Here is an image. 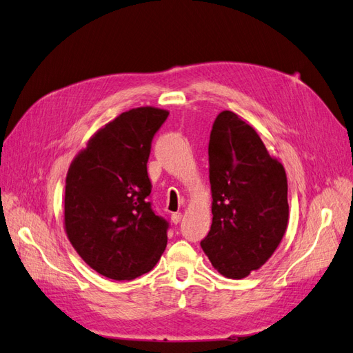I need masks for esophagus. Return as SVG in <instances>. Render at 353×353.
<instances>
[{
    "label": "esophagus",
    "instance_id": "1",
    "mask_svg": "<svg viewBox=\"0 0 353 353\" xmlns=\"http://www.w3.org/2000/svg\"><path fill=\"white\" fill-rule=\"evenodd\" d=\"M170 219H172V222L175 223V225H178V223L181 222V219H183V213H181V212L172 213V216H170Z\"/></svg>",
    "mask_w": 353,
    "mask_h": 353
}]
</instances>
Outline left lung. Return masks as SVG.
<instances>
[{"label":"left lung","mask_w":353,"mask_h":353,"mask_svg":"<svg viewBox=\"0 0 353 353\" xmlns=\"http://www.w3.org/2000/svg\"><path fill=\"white\" fill-rule=\"evenodd\" d=\"M209 181L213 218L200 245L219 274L241 280L259 270L284 237L285 170L253 126L223 110L210 131Z\"/></svg>","instance_id":"left-lung-1"}]
</instances>
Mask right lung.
<instances>
[{
  "label": "right lung",
  "instance_id": "right-lung-1",
  "mask_svg": "<svg viewBox=\"0 0 353 353\" xmlns=\"http://www.w3.org/2000/svg\"><path fill=\"white\" fill-rule=\"evenodd\" d=\"M163 109L137 108L95 132L66 176L65 230L73 249L108 279L134 280L154 268L168 244V222L147 197L152 140Z\"/></svg>",
  "mask_w": 353,
  "mask_h": 353
}]
</instances>
